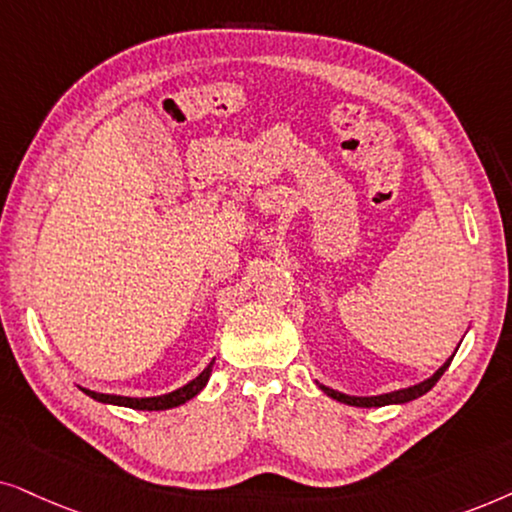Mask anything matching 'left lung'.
<instances>
[{
  "instance_id": "left-lung-1",
  "label": "left lung",
  "mask_w": 512,
  "mask_h": 512,
  "mask_svg": "<svg viewBox=\"0 0 512 512\" xmlns=\"http://www.w3.org/2000/svg\"><path fill=\"white\" fill-rule=\"evenodd\" d=\"M459 349V346H456ZM456 353V351H454ZM454 353L449 356L445 363H442L438 370H435L431 377L419 381V384L414 386H407V388H398V391H391V393H381V395H349V393H342V391H335V388L325 386V384H318L320 391L325 395H330L332 400H337V403H344V405H351V407H384V405H405V403H412V400L421 398V395L431 391V388L438 384V379L445 374V370L452 363Z\"/></svg>"
}]
</instances>
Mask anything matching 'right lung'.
I'll return each mask as SVG.
<instances>
[{
    "label": "right lung",
    "instance_id": "add662e5",
    "mask_svg": "<svg viewBox=\"0 0 512 512\" xmlns=\"http://www.w3.org/2000/svg\"><path fill=\"white\" fill-rule=\"evenodd\" d=\"M213 365L215 358L210 360V365L203 370L199 377L189 381V384L180 386L177 391L163 393V395H152V398H128V395H109V393H98V391H88V388H81L88 398L98 400L102 405H119V407H131V410H142V412H161V410H173V407H180L189 403L194 395H199L203 388H206L210 374H213Z\"/></svg>",
    "mask_w": 512,
    "mask_h": 512
}]
</instances>
